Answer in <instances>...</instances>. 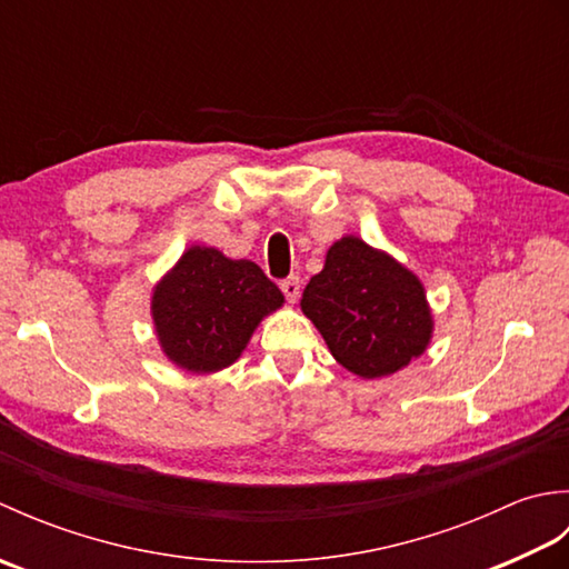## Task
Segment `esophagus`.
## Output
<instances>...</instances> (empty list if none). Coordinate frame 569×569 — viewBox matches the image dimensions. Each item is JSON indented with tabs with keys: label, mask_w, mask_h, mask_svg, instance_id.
Masks as SVG:
<instances>
[{
	"label": "esophagus",
	"mask_w": 569,
	"mask_h": 569,
	"mask_svg": "<svg viewBox=\"0 0 569 569\" xmlns=\"http://www.w3.org/2000/svg\"><path fill=\"white\" fill-rule=\"evenodd\" d=\"M281 291H283L288 303H296L298 296H300V278L298 276H288L286 281H281Z\"/></svg>",
	"instance_id": "34e87169"
}]
</instances>
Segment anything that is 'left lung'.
<instances>
[{"label": "left lung", "mask_w": 569, "mask_h": 569, "mask_svg": "<svg viewBox=\"0 0 569 569\" xmlns=\"http://www.w3.org/2000/svg\"><path fill=\"white\" fill-rule=\"evenodd\" d=\"M332 357L361 379H379L426 352L432 316L422 283L359 237L335 241L300 300Z\"/></svg>", "instance_id": "8db88e82"}]
</instances>
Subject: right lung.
I'll use <instances>...</instances> for the list:
<instances>
[{
    "label": "right lung",
    "instance_id": "add662e5",
    "mask_svg": "<svg viewBox=\"0 0 569 569\" xmlns=\"http://www.w3.org/2000/svg\"><path fill=\"white\" fill-rule=\"evenodd\" d=\"M281 306L283 293L253 261L190 247L156 286L151 312L166 357L210 373L237 361L261 318Z\"/></svg>",
    "mask_w": 569,
    "mask_h": 569
}]
</instances>
